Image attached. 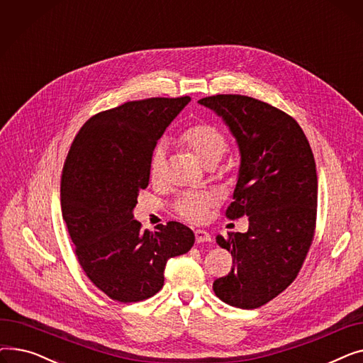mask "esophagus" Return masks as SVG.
<instances>
[{"label":"esophagus","mask_w":363,"mask_h":363,"mask_svg":"<svg viewBox=\"0 0 363 363\" xmlns=\"http://www.w3.org/2000/svg\"><path fill=\"white\" fill-rule=\"evenodd\" d=\"M196 241L197 242H208V241H212V237H211V234H208L207 231H204V230H196Z\"/></svg>","instance_id":"obj_1"}]
</instances>
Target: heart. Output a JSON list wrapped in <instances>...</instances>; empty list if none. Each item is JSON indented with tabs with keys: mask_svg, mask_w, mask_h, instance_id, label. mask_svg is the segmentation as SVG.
I'll return each instance as SVG.
<instances>
[{
	"mask_svg": "<svg viewBox=\"0 0 363 363\" xmlns=\"http://www.w3.org/2000/svg\"><path fill=\"white\" fill-rule=\"evenodd\" d=\"M179 143L206 167L216 166L226 151V140L222 132L207 123H196L184 129L179 135ZM164 170L166 148L163 144H159L150 159L151 181H160L164 177ZM215 203L216 199L211 193H188L177 200L175 208L181 218L189 222H201Z\"/></svg>",
	"mask_w": 363,
	"mask_h": 363,
	"instance_id": "b5f03b06",
	"label": "heart"
}]
</instances>
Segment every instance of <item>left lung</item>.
<instances>
[{"mask_svg":"<svg viewBox=\"0 0 363 363\" xmlns=\"http://www.w3.org/2000/svg\"><path fill=\"white\" fill-rule=\"evenodd\" d=\"M199 103L222 118L240 150L226 216H249L247 233L216 237L234 260L213 291L231 306L256 309L289 287L309 252L318 206L313 152L298 123L268 103L233 94Z\"/></svg>","mask_w":363,"mask_h":363,"instance_id":"8db88e82","label":"left lung"}]
</instances>
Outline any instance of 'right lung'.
<instances>
[{
	"label": "right lung",
	"instance_id": "obj_1",
	"mask_svg": "<svg viewBox=\"0 0 363 363\" xmlns=\"http://www.w3.org/2000/svg\"><path fill=\"white\" fill-rule=\"evenodd\" d=\"M189 101L148 99L101 111L84 123L69 150L62 215L86 277L113 300L155 296L163 287L167 260L194 244V233L179 222L141 231L132 213L148 185L157 141Z\"/></svg>",
	"mask_w": 363,
	"mask_h": 363
}]
</instances>
